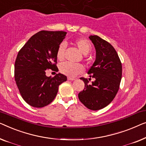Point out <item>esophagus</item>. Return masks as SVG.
<instances>
[{
  "label": "esophagus",
  "mask_w": 146,
  "mask_h": 146,
  "mask_svg": "<svg viewBox=\"0 0 146 146\" xmlns=\"http://www.w3.org/2000/svg\"><path fill=\"white\" fill-rule=\"evenodd\" d=\"M67 79H68L69 81H75V78H72V77H67Z\"/></svg>",
  "instance_id": "esophagus-1"
}]
</instances>
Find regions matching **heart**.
<instances>
[{
  "mask_svg": "<svg viewBox=\"0 0 146 146\" xmlns=\"http://www.w3.org/2000/svg\"><path fill=\"white\" fill-rule=\"evenodd\" d=\"M75 44L83 55H87L91 50V45L89 41L84 38H79L75 41ZM66 44L62 42L59 44L57 52V57L59 60H63ZM59 70L64 75L71 77H74L79 74L83 72L84 68L81 64H73L69 62L61 63Z\"/></svg>",
  "mask_w": 146,
  "mask_h": 146,
  "instance_id": "heart-1",
  "label": "heart"
}]
</instances>
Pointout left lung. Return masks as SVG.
Listing matches in <instances>:
<instances>
[{"instance_id": "left-lung-1", "label": "left lung", "mask_w": 146, "mask_h": 146, "mask_svg": "<svg viewBox=\"0 0 146 146\" xmlns=\"http://www.w3.org/2000/svg\"><path fill=\"white\" fill-rule=\"evenodd\" d=\"M89 39L95 48L96 59L87 73L95 81L89 84L87 79L81 77L85 89L78 96L86 107L98 110L108 106L118 93L122 79V63L111 44L98 36H90Z\"/></svg>"}]
</instances>
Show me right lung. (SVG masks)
I'll use <instances>...</instances> for the list:
<instances>
[{
	"instance_id": "obj_1",
	"label": "right lung",
	"mask_w": 146,
	"mask_h": 146,
	"mask_svg": "<svg viewBox=\"0 0 146 146\" xmlns=\"http://www.w3.org/2000/svg\"><path fill=\"white\" fill-rule=\"evenodd\" d=\"M67 32L40 31L30 38L18 52L14 65V78L23 99L33 107L50 104L59 85L67 81L61 73L47 77L46 71H57V52Z\"/></svg>"
}]
</instances>
